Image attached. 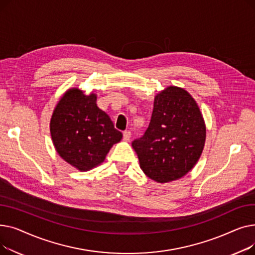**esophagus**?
Returning <instances> with one entry per match:
<instances>
[{"mask_svg": "<svg viewBox=\"0 0 255 255\" xmlns=\"http://www.w3.org/2000/svg\"><path fill=\"white\" fill-rule=\"evenodd\" d=\"M130 136H131V132H130L129 130H125V131L123 132V139H124L125 141H128V140L130 139Z\"/></svg>", "mask_w": 255, "mask_h": 255, "instance_id": "obj_1", "label": "esophagus"}]
</instances>
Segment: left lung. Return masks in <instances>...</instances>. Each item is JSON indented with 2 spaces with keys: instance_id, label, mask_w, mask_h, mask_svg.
Returning <instances> with one entry per match:
<instances>
[{
  "instance_id": "obj_1",
  "label": "left lung",
  "mask_w": 255,
  "mask_h": 255,
  "mask_svg": "<svg viewBox=\"0 0 255 255\" xmlns=\"http://www.w3.org/2000/svg\"><path fill=\"white\" fill-rule=\"evenodd\" d=\"M205 140V121L195 100L184 89L168 87L157 94L149 127L132 146L145 175L167 183L193 168Z\"/></svg>"
}]
</instances>
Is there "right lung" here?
<instances>
[{"mask_svg":"<svg viewBox=\"0 0 255 255\" xmlns=\"http://www.w3.org/2000/svg\"><path fill=\"white\" fill-rule=\"evenodd\" d=\"M96 95L86 96L68 90L53 111L50 134L58 154L79 170H89L104 161L112 146L122 139L113 121L96 103Z\"/></svg>","mask_w":255,"mask_h":255,"instance_id":"add662e5","label":"right lung"}]
</instances>
